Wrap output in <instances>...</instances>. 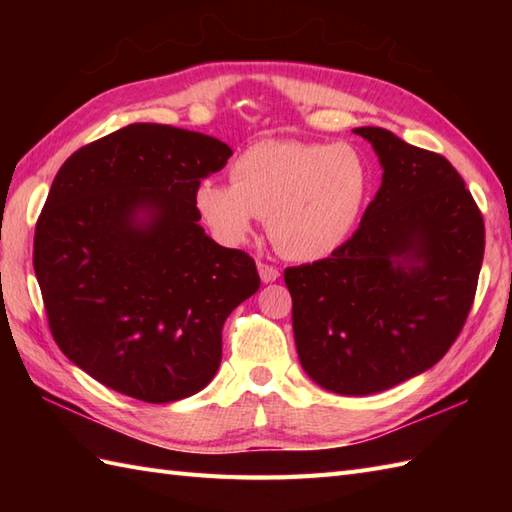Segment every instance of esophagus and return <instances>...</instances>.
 Segmentation results:
<instances>
[{
	"label": "esophagus",
	"mask_w": 512,
	"mask_h": 512,
	"mask_svg": "<svg viewBox=\"0 0 512 512\" xmlns=\"http://www.w3.org/2000/svg\"><path fill=\"white\" fill-rule=\"evenodd\" d=\"M257 268L264 284H270V281H275L279 277V270L275 266H270L268 262H257Z\"/></svg>",
	"instance_id": "34e87169"
}]
</instances>
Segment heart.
Listing matches in <instances>:
<instances>
[{
	"instance_id": "obj_1",
	"label": "heart",
	"mask_w": 512,
	"mask_h": 512,
	"mask_svg": "<svg viewBox=\"0 0 512 512\" xmlns=\"http://www.w3.org/2000/svg\"><path fill=\"white\" fill-rule=\"evenodd\" d=\"M367 184V165L352 145L262 140L235 158L231 184L204 180L195 204L222 242H244L257 217H268L279 253L312 262L352 233Z\"/></svg>"
}]
</instances>
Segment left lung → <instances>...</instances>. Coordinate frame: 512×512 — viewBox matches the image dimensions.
<instances>
[{
  "label": "left lung",
  "mask_w": 512,
  "mask_h": 512,
  "mask_svg": "<svg viewBox=\"0 0 512 512\" xmlns=\"http://www.w3.org/2000/svg\"><path fill=\"white\" fill-rule=\"evenodd\" d=\"M383 184L330 257L290 266L299 361L321 387L365 396L436 365L473 308L484 217L451 162L387 129L358 127Z\"/></svg>",
  "instance_id": "8db88e82"
}]
</instances>
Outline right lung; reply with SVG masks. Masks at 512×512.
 Listing matches in <instances>:
<instances>
[{"instance_id": "right-lung-1", "label": "right lung", "mask_w": 512, "mask_h": 512, "mask_svg": "<svg viewBox=\"0 0 512 512\" xmlns=\"http://www.w3.org/2000/svg\"><path fill=\"white\" fill-rule=\"evenodd\" d=\"M231 154L211 136L134 123L76 149L52 182L32 250L48 328L118 394H198L220 367L226 317L259 290L255 259L198 224L195 191Z\"/></svg>"}]
</instances>
